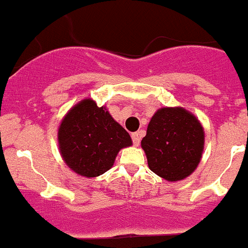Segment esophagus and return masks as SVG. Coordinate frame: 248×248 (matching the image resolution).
<instances>
[{
	"label": "esophagus",
	"instance_id": "esophagus-1",
	"mask_svg": "<svg viewBox=\"0 0 248 248\" xmlns=\"http://www.w3.org/2000/svg\"><path fill=\"white\" fill-rule=\"evenodd\" d=\"M132 142H134V146H139L140 142H141V132H134L131 135Z\"/></svg>",
	"mask_w": 248,
	"mask_h": 248
}]
</instances>
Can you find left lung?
Listing matches in <instances>:
<instances>
[{
	"label": "left lung",
	"mask_w": 248,
	"mask_h": 248,
	"mask_svg": "<svg viewBox=\"0 0 248 248\" xmlns=\"http://www.w3.org/2000/svg\"><path fill=\"white\" fill-rule=\"evenodd\" d=\"M205 134L197 117L183 107H163L152 117L141 147L148 166L169 182L185 180L199 165Z\"/></svg>",
	"instance_id": "left-lung-1"
}]
</instances>
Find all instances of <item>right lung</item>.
Segmentation results:
<instances>
[{"label": "right lung", "mask_w": 248, "mask_h": 248, "mask_svg": "<svg viewBox=\"0 0 248 248\" xmlns=\"http://www.w3.org/2000/svg\"><path fill=\"white\" fill-rule=\"evenodd\" d=\"M58 141L66 165L88 178L109 170L119 151L132 144L129 132L92 99L82 100L66 113Z\"/></svg>", "instance_id": "1"}]
</instances>
